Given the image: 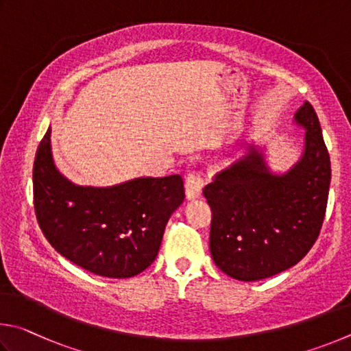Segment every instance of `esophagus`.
Returning <instances> with one entry per match:
<instances>
[{
	"mask_svg": "<svg viewBox=\"0 0 351 351\" xmlns=\"http://www.w3.org/2000/svg\"><path fill=\"white\" fill-rule=\"evenodd\" d=\"M202 188H204V177H202L200 171H191L186 176L185 180V193L186 197L191 199H197L202 194Z\"/></svg>",
	"mask_w": 351,
	"mask_h": 351,
	"instance_id": "1",
	"label": "esophagus"
}]
</instances>
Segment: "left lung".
Wrapping results in <instances>:
<instances>
[{"label":"left lung","instance_id":"8db88e82","mask_svg":"<svg viewBox=\"0 0 351 351\" xmlns=\"http://www.w3.org/2000/svg\"><path fill=\"white\" fill-rule=\"evenodd\" d=\"M305 129L302 157L284 174L268 168L261 147L219 171L204 195L211 206L213 261L230 278L253 282L304 259L321 232L331 166L319 119L308 101L294 114Z\"/></svg>","mask_w":351,"mask_h":351}]
</instances>
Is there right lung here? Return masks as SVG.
<instances>
[{
    "instance_id": "obj_1",
    "label": "right lung",
    "mask_w": 351,
    "mask_h": 351,
    "mask_svg": "<svg viewBox=\"0 0 351 351\" xmlns=\"http://www.w3.org/2000/svg\"><path fill=\"white\" fill-rule=\"evenodd\" d=\"M183 199L179 174L108 188L73 185L53 163L51 128L36 149L34 206L43 234L67 261L97 276L126 279L149 267Z\"/></svg>"
}]
</instances>
